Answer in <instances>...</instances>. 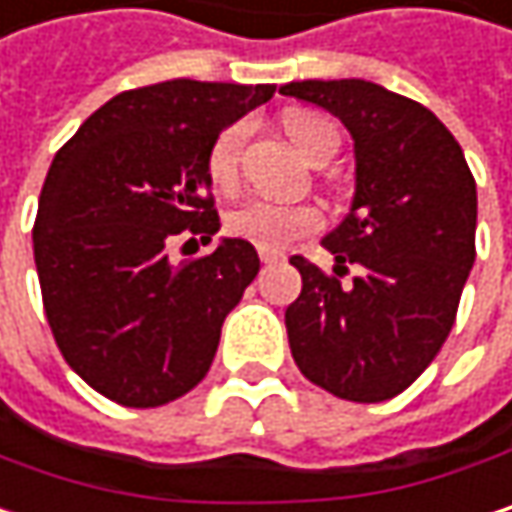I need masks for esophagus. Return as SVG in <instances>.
Here are the masks:
<instances>
[{
  "instance_id": "obj_1",
  "label": "esophagus",
  "mask_w": 512,
  "mask_h": 512,
  "mask_svg": "<svg viewBox=\"0 0 512 512\" xmlns=\"http://www.w3.org/2000/svg\"><path fill=\"white\" fill-rule=\"evenodd\" d=\"M259 259H262L265 265H277V262H283L286 256H283V253H277V250H259Z\"/></svg>"
}]
</instances>
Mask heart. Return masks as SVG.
Here are the masks:
<instances>
[{
	"mask_svg": "<svg viewBox=\"0 0 512 512\" xmlns=\"http://www.w3.org/2000/svg\"><path fill=\"white\" fill-rule=\"evenodd\" d=\"M286 129L288 138L306 159H312L324 147V141L336 138V126L321 114H294V117H288ZM247 132H250V126L244 120H238V123H229L226 129H221L218 138L212 141V147L206 153V173H209L212 185L229 188L235 182ZM321 224H324V215L318 206L280 203V200H268V197H244L241 203H235L226 212L224 218L226 232L232 238L247 241L259 250H283L291 241L318 232Z\"/></svg>",
	"mask_w": 512,
	"mask_h": 512,
	"instance_id": "obj_1",
	"label": "heart"
}]
</instances>
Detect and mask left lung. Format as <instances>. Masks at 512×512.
<instances>
[{
    "mask_svg": "<svg viewBox=\"0 0 512 512\" xmlns=\"http://www.w3.org/2000/svg\"><path fill=\"white\" fill-rule=\"evenodd\" d=\"M283 96L336 114L353 135L351 215L324 247L342 286L303 256L300 297L286 309L291 356L336 398L380 404L401 395L445 345L475 265L478 188L457 138L416 99L374 82H288Z\"/></svg>",
    "mask_w": 512,
    "mask_h": 512,
    "instance_id": "obj_1",
    "label": "left lung"
}]
</instances>
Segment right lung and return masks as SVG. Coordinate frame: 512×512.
I'll return each instance as SVG.
<instances>
[{
  "label": "right lung",
  "mask_w": 512,
  "mask_h": 512,
  "mask_svg": "<svg viewBox=\"0 0 512 512\" xmlns=\"http://www.w3.org/2000/svg\"><path fill=\"white\" fill-rule=\"evenodd\" d=\"M274 91L194 79L123 91L55 153L32 229L43 312L67 365L108 401L150 410L206 377L259 256L224 238L170 265L167 247L221 229L206 153Z\"/></svg>",
  "instance_id": "1"
}]
</instances>
